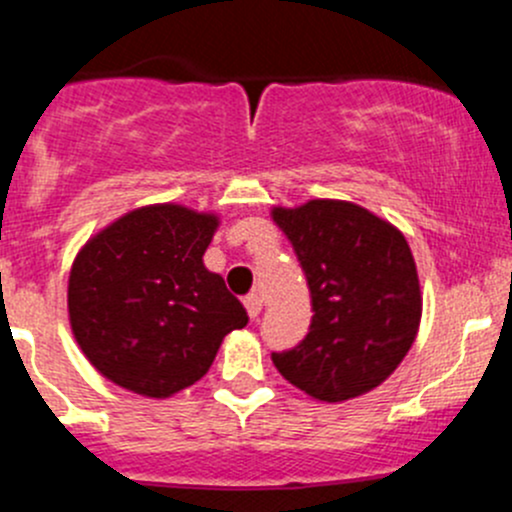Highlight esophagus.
<instances>
[{
	"label": "esophagus",
	"mask_w": 512,
	"mask_h": 512,
	"mask_svg": "<svg viewBox=\"0 0 512 512\" xmlns=\"http://www.w3.org/2000/svg\"><path fill=\"white\" fill-rule=\"evenodd\" d=\"M244 306H246V311H249V316L256 321L258 313H261V308H263L261 296H258V293H251V296L244 298Z\"/></svg>",
	"instance_id": "esophagus-1"
}]
</instances>
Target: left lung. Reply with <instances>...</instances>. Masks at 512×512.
<instances>
[{"mask_svg": "<svg viewBox=\"0 0 512 512\" xmlns=\"http://www.w3.org/2000/svg\"><path fill=\"white\" fill-rule=\"evenodd\" d=\"M311 291V331L273 366L306 396L341 403L381 386L411 351L423 313L416 258L391 221L353 201L273 206Z\"/></svg>", "mask_w": 512, "mask_h": 512, "instance_id": "1", "label": "left lung"}]
</instances>
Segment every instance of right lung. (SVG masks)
<instances>
[{
    "label": "right lung",
    "instance_id": "obj_1",
    "mask_svg": "<svg viewBox=\"0 0 512 512\" xmlns=\"http://www.w3.org/2000/svg\"><path fill=\"white\" fill-rule=\"evenodd\" d=\"M219 216L139 206L96 231L69 271L67 308L86 361L114 386L171 398L194 386L221 341L249 323L204 254Z\"/></svg>",
    "mask_w": 512,
    "mask_h": 512
}]
</instances>
